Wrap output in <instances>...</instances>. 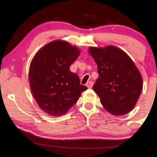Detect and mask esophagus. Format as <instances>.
<instances>
[{"mask_svg": "<svg viewBox=\"0 0 157 157\" xmlns=\"http://www.w3.org/2000/svg\"><path fill=\"white\" fill-rule=\"evenodd\" d=\"M93 85H94V82H93V81H89V82L86 83V86L89 88V89H91V88H92Z\"/></svg>", "mask_w": 157, "mask_h": 157, "instance_id": "esophagus-1", "label": "esophagus"}]
</instances>
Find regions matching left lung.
I'll return each mask as SVG.
<instances>
[{
	"mask_svg": "<svg viewBox=\"0 0 157 157\" xmlns=\"http://www.w3.org/2000/svg\"><path fill=\"white\" fill-rule=\"evenodd\" d=\"M89 52L97 64L98 78L93 86L109 113L121 116L134 109L141 95L142 77L131 58L113 46L90 47Z\"/></svg>",
	"mask_w": 157,
	"mask_h": 157,
	"instance_id": "left-lung-1",
	"label": "left lung"
}]
</instances>
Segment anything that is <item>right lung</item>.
I'll list each match as a JSON object with an SVG mask.
<instances>
[{
  "label": "right lung",
  "mask_w": 157,
  "mask_h": 157,
  "mask_svg": "<svg viewBox=\"0 0 157 157\" xmlns=\"http://www.w3.org/2000/svg\"><path fill=\"white\" fill-rule=\"evenodd\" d=\"M79 54L77 47L56 40L39 49L32 59L29 73L31 93L40 109L49 116L65 114L87 89L69 69Z\"/></svg>",
  "instance_id": "1"
}]
</instances>
